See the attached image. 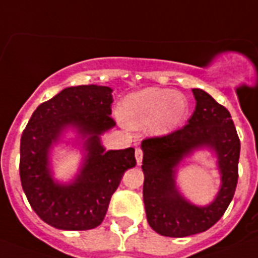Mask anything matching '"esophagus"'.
<instances>
[{
	"label": "esophagus",
	"mask_w": 258,
	"mask_h": 258,
	"mask_svg": "<svg viewBox=\"0 0 258 258\" xmlns=\"http://www.w3.org/2000/svg\"><path fill=\"white\" fill-rule=\"evenodd\" d=\"M136 159H137V165L142 163V150L141 149H136Z\"/></svg>",
	"instance_id": "esophagus-1"
}]
</instances>
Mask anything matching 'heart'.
<instances>
[{
  "label": "heart",
  "mask_w": 258,
  "mask_h": 258,
  "mask_svg": "<svg viewBox=\"0 0 258 258\" xmlns=\"http://www.w3.org/2000/svg\"><path fill=\"white\" fill-rule=\"evenodd\" d=\"M188 113V101L167 88H145L126 96L121 118L131 129L150 126L155 136H166L179 126Z\"/></svg>",
  "instance_id": "1"
}]
</instances>
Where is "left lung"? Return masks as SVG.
Returning <instances> with one entry per match:
<instances>
[{
    "mask_svg": "<svg viewBox=\"0 0 258 258\" xmlns=\"http://www.w3.org/2000/svg\"><path fill=\"white\" fill-rule=\"evenodd\" d=\"M195 110L187 125L141 144L144 158V203L149 225L167 237L207 231L223 216L231 203L239 178L240 140L229 112L203 89L194 88ZM201 150L215 155L221 187L206 206L188 201L176 184L179 167Z\"/></svg>",
    "mask_w": 258,
    "mask_h": 258,
    "instance_id": "8db88e82",
    "label": "left lung"
}]
</instances>
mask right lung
Here are the masks:
<instances>
[{"instance_id":"obj_1","label":"right lung","mask_w":258,"mask_h":258,"mask_svg":"<svg viewBox=\"0 0 258 258\" xmlns=\"http://www.w3.org/2000/svg\"><path fill=\"white\" fill-rule=\"evenodd\" d=\"M112 92L96 84L64 88L38 106L23 131L22 188L35 214L54 228L87 231L101 224L124 172L136 166L133 148L105 150L101 144V136L116 126ZM70 130L77 134L72 143L81 146L82 163L70 182H59L50 155Z\"/></svg>"}]
</instances>
